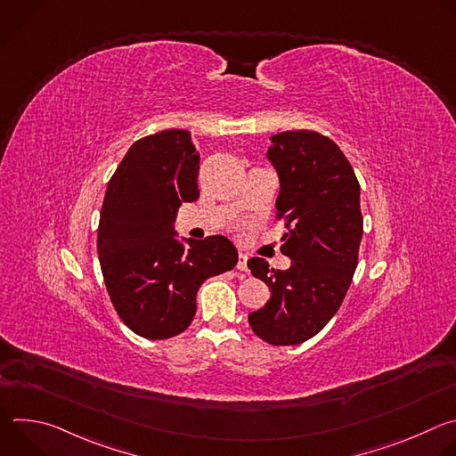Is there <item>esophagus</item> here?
Returning <instances> with one entry per match:
<instances>
[{
    "label": "esophagus",
    "mask_w": 456,
    "mask_h": 456,
    "mask_svg": "<svg viewBox=\"0 0 456 456\" xmlns=\"http://www.w3.org/2000/svg\"><path fill=\"white\" fill-rule=\"evenodd\" d=\"M247 259H248V256L245 254V252H240L238 254V271H241V273H247Z\"/></svg>",
    "instance_id": "obj_1"
}]
</instances>
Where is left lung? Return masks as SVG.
Returning <instances> with one entry per match:
<instances>
[{
    "instance_id": "1",
    "label": "left lung",
    "mask_w": 456,
    "mask_h": 456,
    "mask_svg": "<svg viewBox=\"0 0 456 456\" xmlns=\"http://www.w3.org/2000/svg\"><path fill=\"white\" fill-rule=\"evenodd\" d=\"M267 159L280 178L278 216L289 227L281 252L292 264L274 271L264 257L248 259L271 289L248 324L257 338L287 346L314 338L345 299L362 238L361 187L339 146L308 129L273 135Z\"/></svg>"
}]
</instances>
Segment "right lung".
I'll return each instance as SVG.
<instances>
[{"instance_id":"obj_1","label":"right lung","mask_w":456,"mask_h":456,"mask_svg":"<svg viewBox=\"0 0 456 456\" xmlns=\"http://www.w3.org/2000/svg\"><path fill=\"white\" fill-rule=\"evenodd\" d=\"M200 157L185 129H164L127 150L104 194L97 252L110 299L146 339L183 332L200 285L238 264L225 236L176 238V211L199 200Z\"/></svg>"}]
</instances>
